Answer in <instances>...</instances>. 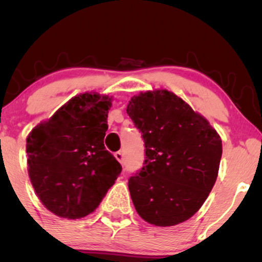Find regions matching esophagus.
Instances as JSON below:
<instances>
[{
  "label": "esophagus",
  "mask_w": 262,
  "mask_h": 262,
  "mask_svg": "<svg viewBox=\"0 0 262 262\" xmlns=\"http://www.w3.org/2000/svg\"><path fill=\"white\" fill-rule=\"evenodd\" d=\"M114 156H116L117 160L121 162V165H124V155H123L122 151L116 152V154H114Z\"/></svg>",
  "instance_id": "1"
}]
</instances>
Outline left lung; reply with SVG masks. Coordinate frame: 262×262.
Here are the masks:
<instances>
[{
    "instance_id": "left-lung-1",
    "label": "left lung",
    "mask_w": 262,
    "mask_h": 262,
    "mask_svg": "<svg viewBox=\"0 0 262 262\" xmlns=\"http://www.w3.org/2000/svg\"><path fill=\"white\" fill-rule=\"evenodd\" d=\"M127 113L145 145V161L129 179L138 214L156 227L187 221L218 177L222 139L209 122L167 90L133 96Z\"/></svg>"
}]
</instances>
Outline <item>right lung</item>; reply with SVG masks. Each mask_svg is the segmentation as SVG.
Wrapping results in <instances>:
<instances>
[{
    "instance_id": "obj_1",
    "label": "right lung",
    "mask_w": 262,
    "mask_h": 262,
    "mask_svg": "<svg viewBox=\"0 0 262 262\" xmlns=\"http://www.w3.org/2000/svg\"><path fill=\"white\" fill-rule=\"evenodd\" d=\"M112 96H75L27 137V165L40 202L55 215L86 217L100 206L122 166L104 148Z\"/></svg>"
}]
</instances>
